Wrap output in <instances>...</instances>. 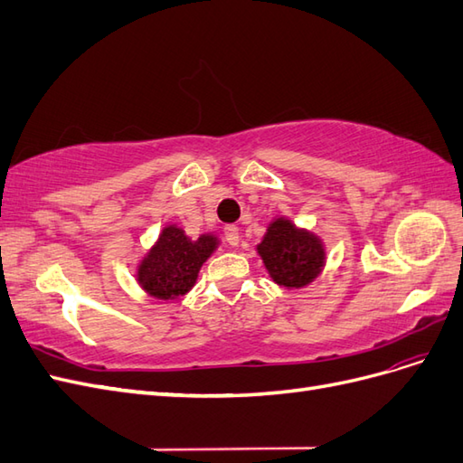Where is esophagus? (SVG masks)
I'll use <instances>...</instances> for the list:
<instances>
[{
	"instance_id": "esophagus-1",
	"label": "esophagus",
	"mask_w": 463,
	"mask_h": 463,
	"mask_svg": "<svg viewBox=\"0 0 463 463\" xmlns=\"http://www.w3.org/2000/svg\"><path fill=\"white\" fill-rule=\"evenodd\" d=\"M223 237H226V241L230 245H240V228L237 226H226L223 228Z\"/></svg>"
}]
</instances>
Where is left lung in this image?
Returning <instances> with one entry per match:
<instances>
[{"label": "left lung", "mask_w": 463, "mask_h": 463, "mask_svg": "<svg viewBox=\"0 0 463 463\" xmlns=\"http://www.w3.org/2000/svg\"><path fill=\"white\" fill-rule=\"evenodd\" d=\"M257 250L274 282L288 289L311 284L325 264V247L317 237L282 218L270 223Z\"/></svg>", "instance_id": "left-lung-1"}]
</instances>
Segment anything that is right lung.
<instances>
[{"label": "right lung", "mask_w": 463, "mask_h": 463, "mask_svg": "<svg viewBox=\"0 0 463 463\" xmlns=\"http://www.w3.org/2000/svg\"><path fill=\"white\" fill-rule=\"evenodd\" d=\"M216 245L218 240L210 233L193 241L184 230L167 226L160 233L158 243L138 266V284L156 299L185 296Z\"/></svg>", "instance_id": "1"}]
</instances>
